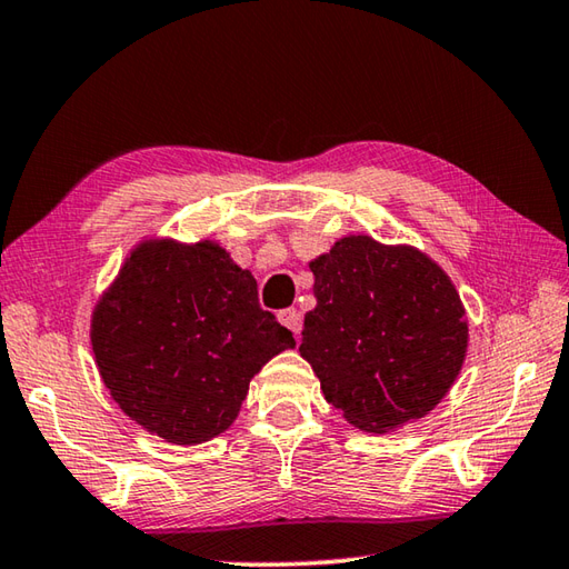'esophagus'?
Segmentation results:
<instances>
[{
	"label": "esophagus",
	"instance_id": "1",
	"mask_svg": "<svg viewBox=\"0 0 569 569\" xmlns=\"http://www.w3.org/2000/svg\"><path fill=\"white\" fill-rule=\"evenodd\" d=\"M277 319H280L282 327H287L289 331H295V333L301 331V315L297 309H282L280 315H277Z\"/></svg>",
	"mask_w": 569,
	"mask_h": 569
}]
</instances>
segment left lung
<instances>
[{
  "instance_id": "8db88e82",
  "label": "left lung",
  "mask_w": 569,
  "mask_h": 569,
  "mask_svg": "<svg viewBox=\"0 0 569 569\" xmlns=\"http://www.w3.org/2000/svg\"><path fill=\"white\" fill-rule=\"evenodd\" d=\"M317 307L299 356L327 402L361 432L386 435L430 415L455 386L469 319L451 277L420 248L343 236L309 260Z\"/></svg>"
}]
</instances>
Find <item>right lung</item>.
<instances>
[{"label": "right lung", "mask_w": 569, "mask_h": 569, "mask_svg": "<svg viewBox=\"0 0 569 569\" xmlns=\"http://www.w3.org/2000/svg\"><path fill=\"white\" fill-rule=\"evenodd\" d=\"M90 346L132 422L193 447L236 422L250 380L297 341L220 242L144 236L92 307Z\"/></svg>", "instance_id": "1"}]
</instances>
